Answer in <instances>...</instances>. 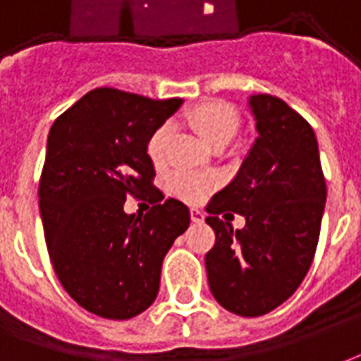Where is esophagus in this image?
I'll use <instances>...</instances> for the list:
<instances>
[{
	"mask_svg": "<svg viewBox=\"0 0 361 361\" xmlns=\"http://www.w3.org/2000/svg\"><path fill=\"white\" fill-rule=\"evenodd\" d=\"M191 220H193L195 224H201V221H204V214H202L201 210L193 208V210H191Z\"/></svg>",
	"mask_w": 361,
	"mask_h": 361,
	"instance_id": "34e87169",
	"label": "esophagus"
}]
</instances>
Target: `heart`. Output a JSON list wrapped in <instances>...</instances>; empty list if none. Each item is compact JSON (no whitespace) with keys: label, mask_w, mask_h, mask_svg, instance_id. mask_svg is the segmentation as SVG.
Masks as SVG:
<instances>
[{"label":"heart","mask_w":361,"mask_h":361,"mask_svg":"<svg viewBox=\"0 0 361 361\" xmlns=\"http://www.w3.org/2000/svg\"><path fill=\"white\" fill-rule=\"evenodd\" d=\"M188 118L195 132L212 149L228 145L239 128V116L233 111V106L224 101H204L189 111ZM170 137H172V126L162 124L147 141V153L154 164H162L166 160ZM168 185L173 193L180 195L185 201H201L212 191L216 180L212 176H202V173L173 172L168 178Z\"/></svg>","instance_id":"b5f03b06"}]
</instances>
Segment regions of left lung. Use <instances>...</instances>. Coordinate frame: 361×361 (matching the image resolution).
Listing matches in <instances>:
<instances>
[{
	"label": "left lung",
	"mask_w": 361,
	"mask_h": 361,
	"mask_svg": "<svg viewBox=\"0 0 361 361\" xmlns=\"http://www.w3.org/2000/svg\"><path fill=\"white\" fill-rule=\"evenodd\" d=\"M248 105L258 137L233 181L208 202L216 243L204 262L218 304L256 317L285 302L308 274L327 188L308 122L268 93L252 95ZM226 209L245 215V228L220 221Z\"/></svg>",
	"instance_id": "1"
}]
</instances>
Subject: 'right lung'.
<instances>
[{
	"label": "right lung",
	"mask_w": 361,
	"mask_h": 361,
	"mask_svg": "<svg viewBox=\"0 0 361 361\" xmlns=\"http://www.w3.org/2000/svg\"><path fill=\"white\" fill-rule=\"evenodd\" d=\"M181 99L97 87L61 114L47 135L39 212L53 269L76 302L99 317L130 319L159 295L160 268L189 228V208L153 185L147 141ZM149 193L145 216L126 196Z\"/></svg>",
	"instance_id": "right-lung-1"
}]
</instances>
